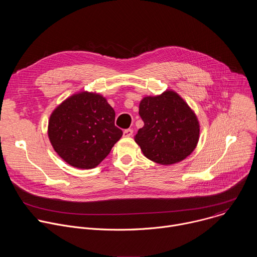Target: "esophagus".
Masks as SVG:
<instances>
[{
  "instance_id": "34e87169",
  "label": "esophagus",
  "mask_w": 257,
  "mask_h": 257,
  "mask_svg": "<svg viewBox=\"0 0 257 257\" xmlns=\"http://www.w3.org/2000/svg\"><path fill=\"white\" fill-rule=\"evenodd\" d=\"M132 134H133V130H132V129H126V130H124V132H123L124 137H130Z\"/></svg>"
}]
</instances>
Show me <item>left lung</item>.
Returning a JSON list of instances; mask_svg holds the SVG:
<instances>
[{
    "label": "left lung",
    "mask_w": 257,
    "mask_h": 257,
    "mask_svg": "<svg viewBox=\"0 0 257 257\" xmlns=\"http://www.w3.org/2000/svg\"><path fill=\"white\" fill-rule=\"evenodd\" d=\"M139 115L144 126L134 140L149 160L170 166L185 160L195 150L199 121L176 91L167 89L155 96H144L139 103Z\"/></svg>",
    "instance_id": "8db88e82"
}]
</instances>
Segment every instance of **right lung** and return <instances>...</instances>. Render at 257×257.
Returning a JSON list of instances; mask_svg holds the SVG:
<instances>
[{
  "mask_svg": "<svg viewBox=\"0 0 257 257\" xmlns=\"http://www.w3.org/2000/svg\"><path fill=\"white\" fill-rule=\"evenodd\" d=\"M115 111L99 93L80 91L63 100L52 112L48 136L58 156L82 170L97 167L120 140Z\"/></svg>",
  "mask_w": 257,
  "mask_h": 257,
  "instance_id": "add662e5",
  "label": "right lung"
}]
</instances>
